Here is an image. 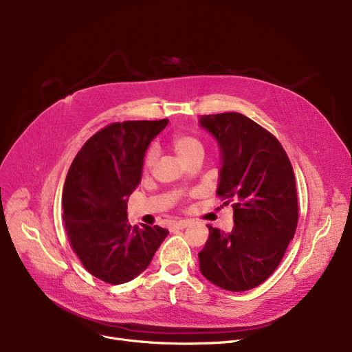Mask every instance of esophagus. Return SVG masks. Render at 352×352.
<instances>
[{
    "mask_svg": "<svg viewBox=\"0 0 352 352\" xmlns=\"http://www.w3.org/2000/svg\"><path fill=\"white\" fill-rule=\"evenodd\" d=\"M190 226V223L188 221H186V219H182V221H178V223H173L171 224V228H177V230H184V228H187Z\"/></svg>",
    "mask_w": 352,
    "mask_h": 352,
    "instance_id": "esophagus-1",
    "label": "esophagus"
}]
</instances>
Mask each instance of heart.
<instances>
[{
	"label": "heart",
	"mask_w": 352,
	"mask_h": 352,
	"mask_svg": "<svg viewBox=\"0 0 352 352\" xmlns=\"http://www.w3.org/2000/svg\"><path fill=\"white\" fill-rule=\"evenodd\" d=\"M173 148H174V151L177 153V155L179 157L181 161H184V160L194 155V154H204V146H202V144L195 137H191V135H187V134H177L173 138ZM154 157H155L154 148H150V150L146 151V155H145V165L146 166L153 162Z\"/></svg>",
	"instance_id": "1"
}]
</instances>
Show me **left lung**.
<instances>
[{
  "mask_svg": "<svg viewBox=\"0 0 352 352\" xmlns=\"http://www.w3.org/2000/svg\"><path fill=\"white\" fill-rule=\"evenodd\" d=\"M198 122L219 148L217 194L234 201V228L208 226L199 271L219 288L248 291L280 265L297 228L292 166L278 140L243 114L201 116Z\"/></svg>",
  "mask_w": 352,
  "mask_h": 352,
  "instance_id": "1",
  "label": "left lung"
}]
</instances>
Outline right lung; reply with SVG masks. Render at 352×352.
<instances>
[{"mask_svg":"<svg viewBox=\"0 0 352 352\" xmlns=\"http://www.w3.org/2000/svg\"><path fill=\"white\" fill-rule=\"evenodd\" d=\"M168 124L124 121L92 135L74 158L63 192V219L85 270L108 284L134 280L150 265L168 231L128 223V197L142 177L151 141Z\"/></svg>","mask_w":352,"mask_h":352,"instance_id":"1","label":"right lung"}]
</instances>
